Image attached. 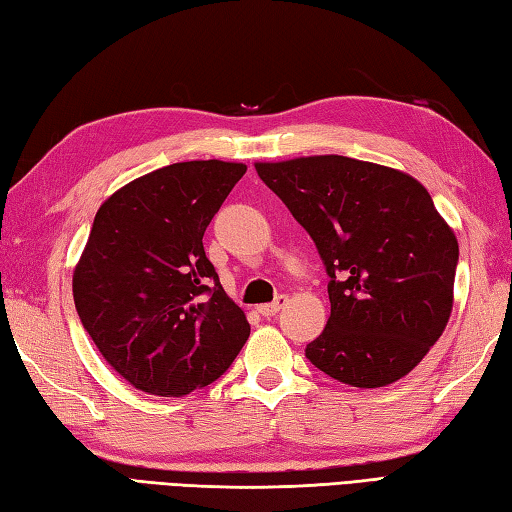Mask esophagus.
Segmentation results:
<instances>
[{"instance_id":"obj_1","label":"esophagus","mask_w":512,"mask_h":512,"mask_svg":"<svg viewBox=\"0 0 512 512\" xmlns=\"http://www.w3.org/2000/svg\"><path fill=\"white\" fill-rule=\"evenodd\" d=\"M286 301H288L286 295H279L273 303H264V306H259L257 312L262 314V317H273V314H277L281 308L286 306Z\"/></svg>"}]
</instances>
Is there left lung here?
<instances>
[{
    "mask_svg": "<svg viewBox=\"0 0 512 512\" xmlns=\"http://www.w3.org/2000/svg\"><path fill=\"white\" fill-rule=\"evenodd\" d=\"M306 228L330 275V319L306 347L358 389L396 383L447 328L458 239L409 173L347 156L255 162Z\"/></svg>",
    "mask_w": 512,
    "mask_h": 512,
    "instance_id": "obj_1",
    "label": "left lung"
}]
</instances>
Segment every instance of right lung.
Wrapping results in <instances>:
<instances>
[{"label": "right lung", "mask_w": 512, "mask_h": 512, "mask_svg": "<svg viewBox=\"0 0 512 512\" xmlns=\"http://www.w3.org/2000/svg\"><path fill=\"white\" fill-rule=\"evenodd\" d=\"M242 162L189 160L145 173L96 211L72 295L83 328L129 385L180 398L220 378L250 325L202 237Z\"/></svg>", "instance_id": "add662e5"}]
</instances>
